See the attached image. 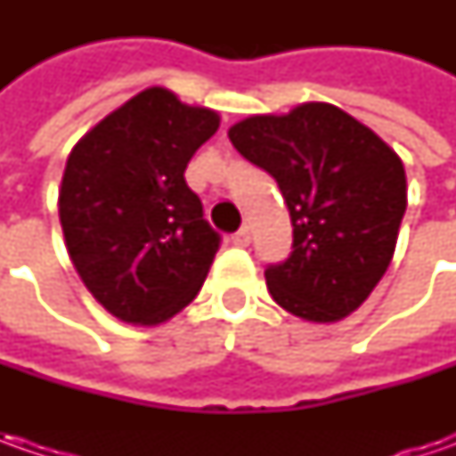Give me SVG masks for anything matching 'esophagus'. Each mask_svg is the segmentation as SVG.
Returning a JSON list of instances; mask_svg holds the SVG:
<instances>
[{
	"mask_svg": "<svg viewBox=\"0 0 456 456\" xmlns=\"http://www.w3.org/2000/svg\"><path fill=\"white\" fill-rule=\"evenodd\" d=\"M231 240L243 248V246H248V243H251V231H248V228H240V231H236V233L231 236Z\"/></svg>",
	"mask_w": 456,
	"mask_h": 456,
	"instance_id": "1",
	"label": "esophagus"
}]
</instances>
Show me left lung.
Masks as SVG:
<instances>
[{
    "instance_id": "obj_1",
    "label": "left lung",
    "mask_w": 456,
    "mask_h": 456,
    "mask_svg": "<svg viewBox=\"0 0 456 456\" xmlns=\"http://www.w3.org/2000/svg\"><path fill=\"white\" fill-rule=\"evenodd\" d=\"M228 139L272 175L289 208L294 251L264 272L273 302L317 324L353 314L394 258L406 213L401 157L324 101L248 116Z\"/></svg>"
}]
</instances>
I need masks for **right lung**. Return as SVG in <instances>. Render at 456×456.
Returning <instances> with one entry per match:
<instances>
[{
	"instance_id": "right-lung-1",
	"label": "right lung",
	"mask_w": 456,
	"mask_h": 456,
	"mask_svg": "<svg viewBox=\"0 0 456 456\" xmlns=\"http://www.w3.org/2000/svg\"><path fill=\"white\" fill-rule=\"evenodd\" d=\"M218 126V111L151 86L70 150L58 195L65 248L116 320L154 327L198 297L220 238L184 169Z\"/></svg>"
}]
</instances>
